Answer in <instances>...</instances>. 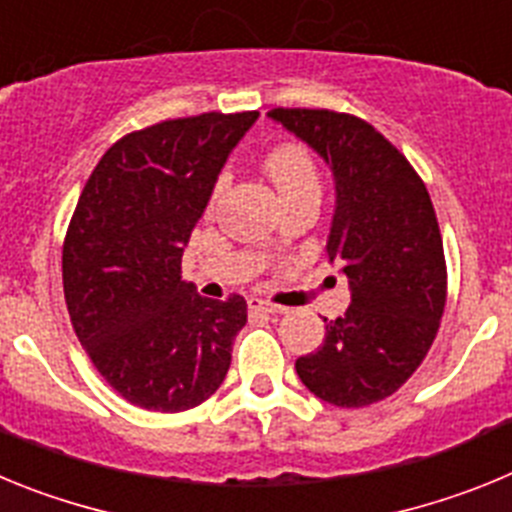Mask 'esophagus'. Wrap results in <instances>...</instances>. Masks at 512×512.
I'll use <instances>...</instances> for the list:
<instances>
[{
  "instance_id": "obj_1",
  "label": "esophagus",
  "mask_w": 512,
  "mask_h": 512,
  "mask_svg": "<svg viewBox=\"0 0 512 512\" xmlns=\"http://www.w3.org/2000/svg\"><path fill=\"white\" fill-rule=\"evenodd\" d=\"M248 310H251V312H264V315H282L284 307L271 305V302H264V300H256V297H251V300H248Z\"/></svg>"
}]
</instances>
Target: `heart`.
I'll return each mask as SVG.
<instances>
[{
    "label": "heart",
    "instance_id": "heart-1",
    "mask_svg": "<svg viewBox=\"0 0 512 512\" xmlns=\"http://www.w3.org/2000/svg\"><path fill=\"white\" fill-rule=\"evenodd\" d=\"M266 174L274 182V187L279 189V197L282 200H292V197H300V194H320V176L318 166L312 161L310 153L300 146H279L266 156L264 161ZM225 184H228V176H220L215 184V192H212V200H217L223 194Z\"/></svg>",
    "mask_w": 512,
    "mask_h": 512
}]
</instances>
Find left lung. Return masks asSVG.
Returning <instances> with one entry per match:
<instances>
[{"label": "left lung", "mask_w": 512, "mask_h": 512, "mask_svg": "<svg viewBox=\"0 0 512 512\" xmlns=\"http://www.w3.org/2000/svg\"><path fill=\"white\" fill-rule=\"evenodd\" d=\"M266 117L333 174L325 256L351 292L341 318H323V346L297 359V377L336 408H364L408 382L438 333L446 264L431 197L408 158L359 117L282 107Z\"/></svg>", "instance_id": "left-lung-1"}]
</instances>
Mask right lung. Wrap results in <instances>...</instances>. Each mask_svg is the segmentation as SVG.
Returning a JSON list of instances; mask_svg holds the SVG:
<instances>
[{
    "mask_svg": "<svg viewBox=\"0 0 512 512\" xmlns=\"http://www.w3.org/2000/svg\"><path fill=\"white\" fill-rule=\"evenodd\" d=\"M259 112L166 120L125 135L81 192L63 243V295L112 390L182 413L223 384L246 300L182 282L184 248L233 148Z\"/></svg>",
    "mask_w": 512,
    "mask_h": 512,
    "instance_id": "add662e5",
    "label": "right lung"
}]
</instances>
